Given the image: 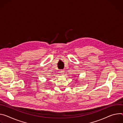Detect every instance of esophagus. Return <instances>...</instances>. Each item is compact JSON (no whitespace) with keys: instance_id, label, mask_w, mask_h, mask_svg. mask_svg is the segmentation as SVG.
Masks as SVG:
<instances>
[{"instance_id":"34e87169","label":"esophagus","mask_w":123,"mask_h":123,"mask_svg":"<svg viewBox=\"0 0 123 123\" xmlns=\"http://www.w3.org/2000/svg\"><path fill=\"white\" fill-rule=\"evenodd\" d=\"M60 73H61V74L62 75H63L64 74V71L63 70H61Z\"/></svg>"}]
</instances>
